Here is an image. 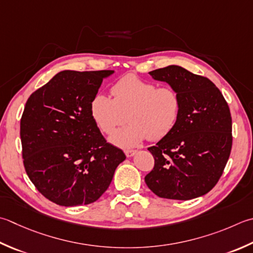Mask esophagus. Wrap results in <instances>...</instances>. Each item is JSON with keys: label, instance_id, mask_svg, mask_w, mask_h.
Masks as SVG:
<instances>
[{"label": "esophagus", "instance_id": "34e87169", "mask_svg": "<svg viewBox=\"0 0 253 253\" xmlns=\"http://www.w3.org/2000/svg\"><path fill=\"white\" fill-rule=\"evenodd\" d=\"M137 152V150H132V149H127V150H125V155L128 157V158H130V157H132L133 155H135V153Z\"/></svg>", "mask_w": 253, "mask_h": 253}]
</instances>
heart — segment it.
<instances>
[{"mask_svg":"<svg viewBox=\"0 0 253 253\" xmlns=\"http://www.w3.org/2000/svg\"><path fill=\"white\" fill-rule=\"evenodd\" d=\"M113 98L96 93L90 103V113L101 131L111 135V141L123 148L138 146L147 138L160 140L169 135L179 121L181 97L172 86H158L136 74H127L111 87Z\"/></svg>","mask_w":253,"mask_h":253,"instance_id":"heart-1","label":"heart"}]
</instances>
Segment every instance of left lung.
Returning a JSON list of instances; mask_svg holds the SVG:
<instances>
[{"mask_svg": "<svg viewBox=\"0 0 253 253\" xmlns=\"http://www.w3.org/2000/svg\"><path fill=\"white\" fill-rule=\"evenodd\" d=\"M149 73L179 92L181 113L169 135L148 148L155 167L145 176L146 184L162 199L187 201L204 195L219 181L230 156L228 104L210 79L182 67Z\"/></svg>", "mask_w": 253, "mask_h": 253, "instance_id": "obj_1", "label": "left lung"}]
</instances>
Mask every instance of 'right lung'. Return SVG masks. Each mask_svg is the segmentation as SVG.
I'll return each instance as SVG.
<instances>
[{"label": "right lung", "mask_w": 253, "mask_h": 253, "mask_svg": "<svg viewBox=\"0 0 253 253\" xmlns=\"http://www.w3.org/2000/svg\"><path fill=\"white\" fill-rule=\"evenodd\" d=\"M113 70L56 74L28 97L21 118L25 171L42 194L61 206L97 201L126 159L105 140L90 113L92 97Z\"/></svg>", "instance_id": "obj_1"}]
</instances>
